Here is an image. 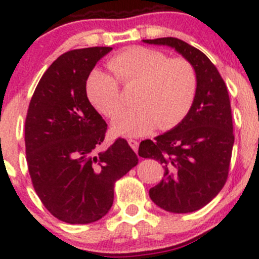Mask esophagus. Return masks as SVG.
<instances>
[{"label": "esophagus", "mask_w": 259, "mask_h": 259, "mask_svg": "<svg viewBox=\"0 0 259 259\" xmlns=\"http://www.w3.org/2000/svg\"><path fill=\"white\" fill-rule=\"evenodd\" d=\"M127 143H129L130 148H132L133 150H134L135 153H137L138 148H139V143H138L137 140H134V139H129V140H127Z\"/></svg>", "instance_id": "34e87169"}]
</instances>
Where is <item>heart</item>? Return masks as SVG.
Masks as SVG:
<instances>
[{
	"mask_svg": "<svg viewBox=\"0 0 259 259\" xmlns=\"http://www.w3.org/2000/svg\"><path fill=\"white\" fill-rule=\"evenodd\" d=\"M108 66L125 86L135 85L132 94L134 106L114 120V134L129 138L144 135L156 126L168 130L189 113L198 77L187 59H169L159 50L132 46L111 57ZM86 95L99 113L110 119L122 108L117 81L100 69L89 74Z\"/></svg>",
	"mask_w": 259,
	"mask_h": 259,
	"instance_id": "obj_1",
	"label": "heart"
}]
</instances>
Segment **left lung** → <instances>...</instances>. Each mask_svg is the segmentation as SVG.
<instances>
[{"label": "left lung", "mask_w": 259, "mask_h": 259, "mask_svg": "<svg viewBox=\"0 0 259 259\" xmlns=\"http://www.w3.org/2000/svg\"><path fill=\"white\" fill-rule=\"evenodd\" d=\"M143 42L174 49L197 72V94L187 116L139 145V156L155 159L164 168V178L149 190L150 199L170 213H192L207 205L228 177L234 144L228 91L210 60L189 44L176 37Z\"/></svg>", "instance_id": "1"}]
</instances>
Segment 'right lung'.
I'll return each instance as SVG.
<instances>
[{"label":"right lung","mask_w":259,"mask_h":259,"mask_svg":"<svg viewBox=\"0 0 259 259\" xmlns=\"http://www.w3.org/2000/svg\"><path fill=\"white\" fill-rule=\"evenodd\" d=\"M113 48L72 50L52 62L38 81L25 124L33 188L50 213L70 224L108 214L114 184L138 164L125 139L100 150L108 125L86 95V80Z\"/></svg>","instance_id":"1"}]
</instances>
